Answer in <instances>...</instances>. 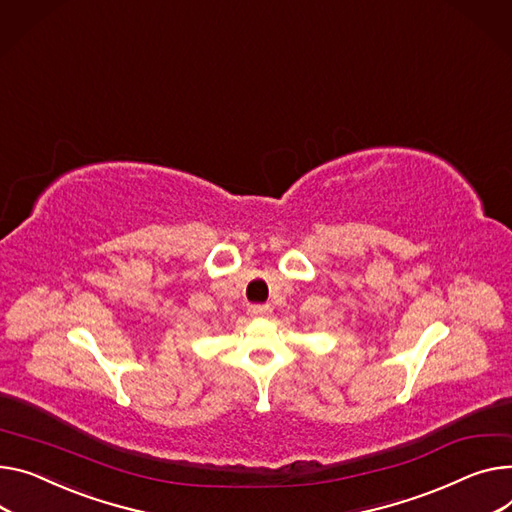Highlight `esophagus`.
I'll list each match as a JSON object with an SVG mask.
<instances>
[{
  "mask_svg": "<svg viewBox=\"0 0 512 512\" xmlns=\"http://www.w3.org/2000/svg\"><path fill=\"white\" fill-rule=\"evenodd\" d=\"M271 304H251L249 306V315L253 317H269L271 315Z\"/></svg>",
  "mask_w": 512,
  "mask_h": 512,
  "instance_id": "obj_1",
  "label": "esophagus"
}]
</instances>
